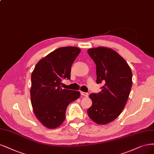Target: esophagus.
<instances>
[{
  "mask_svg": "<svg viewBox=\"0 0 154 154\" xmlns=\"http://www.w3.org/2000/svg\"><path fill=\"white\" fill-rule=\"evenodd\" d=\"M80 93H81V94L82 95H83V96H85V97H88V94L87 93V92H82L81 91Z\"/></svg>",
  "mask_w": 154,
  "mask_h": 154,
  "instance_id": "esophagus-1",
  "label": "esophagus"
}]
</instances>
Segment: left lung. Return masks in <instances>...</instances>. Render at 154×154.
<instances>
[{"mask_svg": "<svg viewBox=\"0 0 154 154\" xmlns=\"http://www.w3.org/2000/svg\"><path fill=\"white\" fill-rule=\"evenodd\" d=\"M87 52L96 65L97 83L104 82L101 92L89 95L92 104L87 113L95 123L105 125L125 108L132 87V71L124 58L109 48H90Z\"/></svg>", "mask_w": 154, "mask_h": 154, "instance_id": "8db88e82", "label": "left lung"}]
</instances>
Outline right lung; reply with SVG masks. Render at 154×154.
I'll list each match as a JSON object with an SVG mask.
<instances>
[{
    "label": "right lung",
    "mask_w": 154,
    "mask_h": 154,
    "mask_svg": "<svg viewBox=\"0 0 154 154\" xmlns=\"http://www.w3.org/2000/svg\"><path fill=\"white\" fill-rule=\"evenodd\" d=\"M80 51L78 47H60L42 58L32 72V106L47 128L60 126L66 119L67 106L80 96L78 91L60 87L62 79H70L71 66Z\"/></svg>",
    "instance_id": "obj_1"
}]
</instances>
